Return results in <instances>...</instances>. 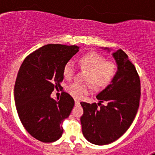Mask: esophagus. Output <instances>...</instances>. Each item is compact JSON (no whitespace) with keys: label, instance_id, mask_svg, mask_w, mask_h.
I'll use <instances>...</instances> for the list:
<instances>
[{"label":"esophagus","instance_id":"34e87169","mask_svg":"<svg viewBox=\"0 0 155 155\" xmlns=\"http://www.w3.org/2000/svg\"><path fill=\"white\" fill-rule=\"evenodd\" d=\"M74 102H75V105H80V101H78V100L75 99V100H74Z\"/></svg>","mask_w":155,"mask_h":155}]
</instances>
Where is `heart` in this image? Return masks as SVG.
I'll return each instance as SVG.
<instances>
[{
	"label": "heart",
	"mask_w": 155,
	"mask_h": 155,
	"mask_svg": "<svg viewBox=\"0 0 155 155\" xmlns=\"http://www.w3.org/2000/svg\"><path fill=\"white\" fill-rule=\"evenodd\" d=\"M78 64L81 68L87 71L84 80L90 81L96 87L107 85L116 74V66L114 63L105 61L102 56L94 52L87 53L81 57ZM63 73L66 79L71 80L74 74V64L71 62L67 63ZM67 91L74 98H82L91 91V87L89 83L74 82L68 86Z\"/></svg>",
	"instance_id": "heart-1"
}]
</instances>
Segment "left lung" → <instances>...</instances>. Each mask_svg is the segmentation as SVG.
<instances>
[{
    "mask_svg": "<svg viewBox=\"0 0 155 155\" xmlns=\"http://www.w3.org/2000/svg\"><path fill=\"white\" fill-rule=\"evenodd\" d=\"M104 50L110 51L109 48ZM112 55L117 71L110 84L97 94L98 105L81 102L84 109L81 117L82 133L87 140L96 145L109 144L124 135L139 108L140 81L136 68L122 50Z\"/></svg>",
    "mask_w": 155,
    "mask_h": 155,
    "instance_id": "8db88e82",
    "label": "left lung"
}]
</instances>
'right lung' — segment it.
Masks as SVG:
<instances>
[{
	"instance_id": "obj_1",
	"label": "right lung",
	"mask_w": 155,
	"mask_h": 155,
	"mask_svg": "<svg viewBox=\"0 0 155 155\" xmlns=\"http://www.w3.org/2000/svg\"><path fill=\"white\" fill-rule=\"evenodd\" d=\"M79 46L48 44L25 59L15 84V102L19 119L28 134L39 141L51 143L62 136L61 124L74 105L73 98L63 92L57 100L50 94L61 87L65 64Z\"/></svg>"
}]
</instances>
